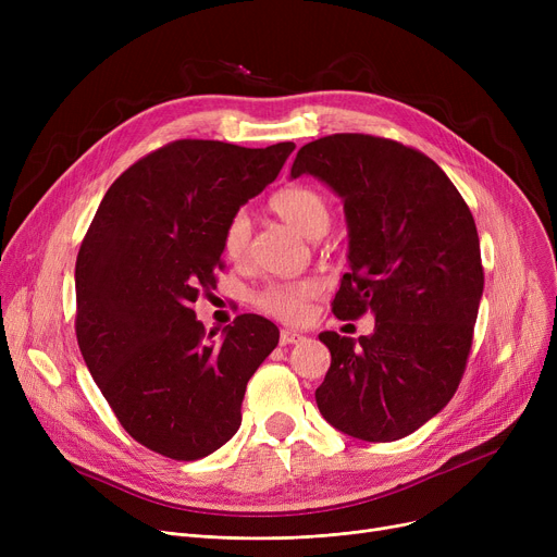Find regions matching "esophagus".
<instances>
[{
  "instance_id": "1",
  "label": "esophagus",
  "mask_w": 557,
  "mask_h": 557,
  "mask_svg": "<svg viewBox=\"0 0 557 557\" xmlns=\"http://www.w3.org/2000/svg\"><path fill=\"white\" fill-rule=\"evenodd\" d=\"M298 341H302V334H298L294 330H282L280 332V345H294Z\"/></svg>"
}]
</instances>
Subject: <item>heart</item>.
<instances>
[{
  "label": "heart",
  "mask_w": 557,
  "mask_h": 557,
  "mask_svg": "<svg viewBox=\"0 0 557 557\" xmlns=\"http://www.w3.org/2000/svg\"><path fill=\"white\" fill-rule=\"evenodd\" d=\"M271 210L296 227L307 239H320L330 232L334 210L332 200L311 185H294L277 191L271 198ZM250 244V221L246 212H234L225 227L221 246L227 259L239 261L246 257ZM320 294V284L315 280H290V282H269L255 290L252 302L259 311L269 313L286 323H296L307 313L309 300Z\"/></svg>",
  "instance_id": "heart-1"
}]
</instances>
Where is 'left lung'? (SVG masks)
Returning a JSON list of instances; mask_svg holds the SVG:
<instances>
[{
  "mask_svg": "<svg viewBox=\"0 0 557 557\" xmlns=\"http://www.w3.org/2000/svg\"><path fill=\"white\" fill-rule=\"evenodd\" d=\"M327 183L349 230L336 318L374 313L359 341L323 332L332 352L315 391L323 418L368 443L413 433L454 397L483 296L481 244L467 202L431 158L395 139L336 133L290 166Z\"/></svg>",
  "mask_w": 557,
  "mask_h": 557,
  "instance_id": "1",
  "label": "left lung"
}]
</instances>
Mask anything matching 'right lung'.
<instances>
[{
  "label": "right lung",
  "mask_w": 557,
  "mask_h": 557,
  "mask_svg": "<svg viewBox=\"0 0 557 557\" xmlns=\"http://www.w3.org/2000/svg\"><path fill=\"white\" fill-rule=\"evenodd\" d=\"M294 141L267 149L175 139L106 191L76 257V338L120 424L146 449L198 460L242 424L248 379L280 330L242 313L221 341L194 302L216 288L223 227L277 178Z\"/></svg>",
  "instance_id": "add662e5"
}]
</instances>
